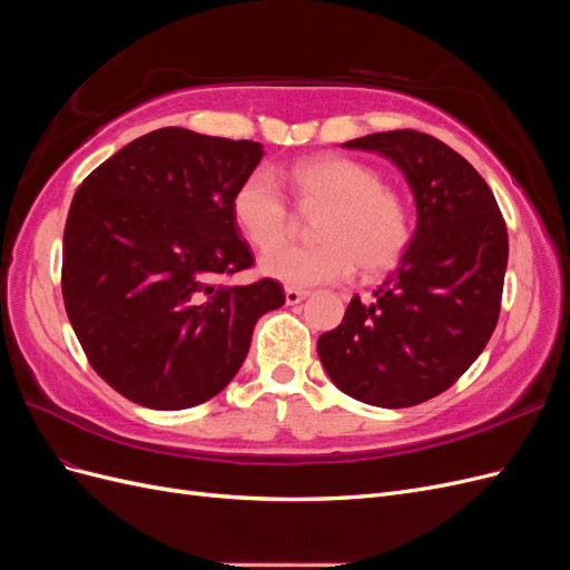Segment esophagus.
Listing matches in <instances>:
<instances>
[{
  "instance_id": "esophagus-1",
  "label": "esophagus",
  "mask_w": 570,
  "mask_h": 570,
  "mask_svg": "<svg viewBox=\"0 0 570 570\" xmlns=\"http://www.w3.org/2000/svg\"><path fill=\"white\" fill-rule=\"evenodd\" d=\"M306 297H308L306 289H297V287H287V289H285V302H287V304H299V302L306 299Z\"/></svg>"
}]
</instances>
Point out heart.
I'll list each match as a JSON object with an SVG mask.
<instances>
[{
  "label": "heart",
  "instance_id": "b5f03b06",
  "mask_svg": "<svg viewBox=\"0 0 570 570\" xmlns=\"http://www.w3.org/2000/svg\"><path fill=\"white\" fill-rule=\"evenodd\" d=\"M285 180L306 212L321 209L316 245H281L262 258V271L289 287L342 283L358 268L381 275L402 262L411 239L406 204L366 164L323 154L292 166ZM233 218L256 249H269L292 228V209L278 176L254 168L233 195Z\"/></svg>",
  "mask_w": 570,
  "mask_h": 570
}]
</instances>
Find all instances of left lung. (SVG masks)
Listing matches in <instances>:
<instances>
[{
    "label": "left lung",
    "instance_id": "left-lung-1",
    "mask_svg": "<svg viewBox=\"0 0 570 570\" xmlns=\"http://www.w3.org/2000/svg\"><path fill=\"white\" fill-rule=\"evenodd\" d=\"M344 147L404 170L419 226L396 273L373 299L354 297L316 350L344 394L404 409L450 390L485 350L502 306L507 223L490 185L433 135L387 130Z\"/></svg>",
    "mask_w": 570,
    "mask_h": 570
}]
</instances>
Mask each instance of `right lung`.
Returning a JSON list of instances; mask_svg holds the SVG:
<instances>
[{"label":"right lung","instance_id":"1","mask_svg":"<svg viewBox=\"0 0 570 570\" xmlns=\"http://www.w3.org/2000/svg\"><path fill=\"white\" fill-rule=\"evenodd\" d=\"M252 140L159 128L99 164L63 228L61 292L97 375L149 409H187L226 387L258 316L285 304L254 266L233 195L262 161Z\"/></svg>","mask_w":570,"mask_h":570}]
</instances>
